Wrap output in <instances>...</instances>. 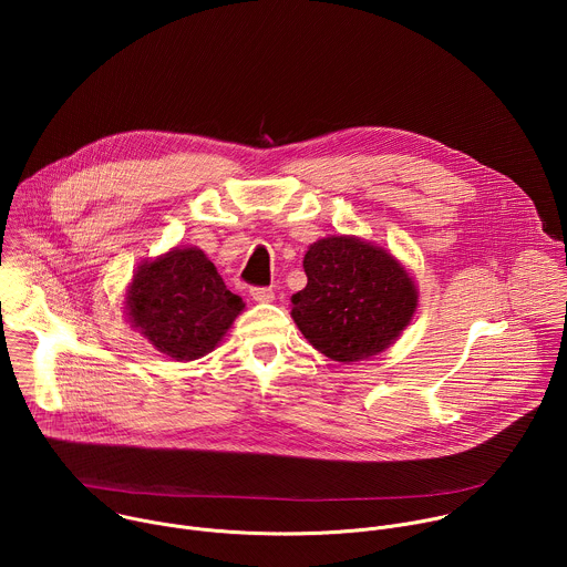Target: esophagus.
<instances>
[{"label":"esophagus","instance_id":"34e87169","mask_svg":"<svg viewBox=\"0 0 567 567\" xmlns=\"http://www.w3.org/2000/svg\"><path fill=\"white\" fill-rule=\"evenodd\" d=\"M251 298L256 302H271L276 298V293L271 287H251Z\"/></svg>","mask_w":567,"mask_h":567}]
</instances>
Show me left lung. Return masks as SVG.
I'll return each mask as SVG.
<instances>
[{
  "mask_svg": "<svg viewBox=\"0 0 567 567\" xmlns=\"http://www.w3.org/2000/svg\"><path fill=\"white\" fill-rule=\"evenodd\" d=\"M302 267L307 287L291 296V316L302 337L334 361L385 350L415 313L413 278L370 241L348 235L318 239Z\"/></svg>",
  "mask_w": 567,
  "mask_h": 567,
  "instance_id": "left-lung-1",
  "label": "left lung"
}]
</instances>
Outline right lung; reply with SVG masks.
<instances>
[{
  "label": "right lung",
  "mask_w": 567,
  "mask_h": 567,
  "mask_svg": "<svg viewBox=\"0 0 567 567\" xmlns=\"http://www.w3.org/2000/svg\"><path fill=\"white\" fill-rule=\"evenodd\" d=\"M132 326L177 361L208 354L245 309L199 249H175L134 274L127 291Z\"/></svg>",
  "instance_id": "1"
}]
</instances>
